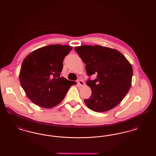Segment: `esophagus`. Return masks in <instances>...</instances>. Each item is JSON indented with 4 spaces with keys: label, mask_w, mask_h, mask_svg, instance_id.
Here are the masks:
<instances>
[{
    "label": "esophagus",
    "mask_w": 156,
    "mask_h": 156,
    "mask_svg": "<svg viewBox=\"0 0 156 156\" xmlns=\"http://www.w3.org/2000/svg\"><path fill=\"white\" fill-rule=\"evenodd\" d=\"M77 82H78V83L79 84V85L80 86H83V85H84V82H83V81L82 80H78V81H77Z\"/></svg>",
    "instance_id": "1"
}]
</instances>
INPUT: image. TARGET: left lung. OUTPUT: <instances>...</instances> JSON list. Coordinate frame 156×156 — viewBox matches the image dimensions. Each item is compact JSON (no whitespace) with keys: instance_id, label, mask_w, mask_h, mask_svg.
Listing matches in <instances>:
<instances>
[{"instance_id":"left-lung-1","label":"left lung","mask_w":156,"mask_h":156,"mask_svg":"<svg viewBox=\"0 0 156 156\" xmlns=\"http://www.w3.org/2000/svg\"><path fill=\"white\" fill-rule=\"evenodd\" d=\"M75 50L85 63L87 75H97L87 81L92 94L85 103L97 112L117 106L131 87L133 69L129 61L119 51L98 45L75 47Z\"/></svg>"}]
</instances>
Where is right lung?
I'll return each mask as SVG.
<instances>
[{
	"instance_id": "obj_1",
	"label": "right lung",
	"mask_w": 156,
	"mask_h": 156,
	"mask_svg": "<svg viewBox=\"0 0 156 156\" xmlns=\"http://www.w3.org/2000/svg\"><path fill=\"white\" fill-rule=\"evenodd\" d=\"M72 49L66 45H50L31 52L23 60L20 82L34 104L50 108L64 99L74 83L61 76L63 60Z\"/></svg>"
}]
</instances>
